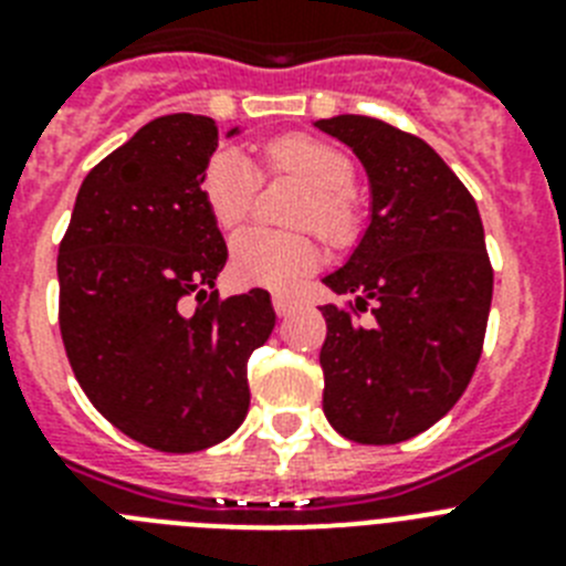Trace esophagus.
Returning a JSON list of instances; mask_svg holds the SVG:
<instances>
[{
	"label": "esophagus",
	"mask_w": 566,
	"mask_h": 566,
	"mask_svg": "<svg viewBox=\"0 0 566 566\" xmlns=\"http://www.w3.org/2000/svg\"><path fill=\"white\" fill-rule=\"evenodd\" d=\"M272 303H274V312H277L280 317H289V314H292L294 308L300 306L297 300H294V297H289V294H274V297H272Z\"/></svg>",
	"instance_id": "34e87169"
}]
</instances>
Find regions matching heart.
<instances>
[{"label": "heart", "instance_id": "1", "mask_svg": "<svg viewBox=\"0 0 566 566\" xmlns=\"http://www.w3.org/2000/svg\"><path fill=\"white\" fill-rule=\"evenodd\" d=\"M269 172L297 175L300 181L314 189L300 212V223H314V229L328 240H345L354 229L352 203L345 195L354 189V164L348 155L332 144L286 135L266 147ZM260 187L258 167L234 147H223L209 158L203 169V201L221 229L238 227L254 207ZM319 260V247L308 234L274 232V229L249 227L232 240V274L240 283L269 289L294 286Z\"/></svg>", "mask_w": 566, "mask_h": 566}]
</instances>
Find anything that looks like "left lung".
<instances>
[{
    "instance_id": "8db88e82",
    "label": "left lung",
    "mask_w": 566,
    "mask_h": 566,
    "mask_svg": "<svg viewBox=\"0 0 566 566\" xmlns=\"http://www.w3.org/2000/svg\"><path fill=\"white\" fill-rule=\"evenodd\" d=\"M314 127L348 144L368 175L371 218L326 274L354 313L323 306V411L345 439L397 444L451 411L482 357L493 269L473 195L433 147L368 115Z\"/></svg>"
}]
</instances>
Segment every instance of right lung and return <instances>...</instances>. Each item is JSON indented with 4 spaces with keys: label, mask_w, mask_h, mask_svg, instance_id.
Listing matches in <instances>:
<instances>
[{
    "label": "right lung",
    "mask_w": 566,
    "mask_h": 566,
    "mask_svg": "<svg viewBox=\"0 0 566 566\" xmlns=\"http://www.w3.org/2000/svg\"><path fill=\"white\" fill-rule=\"evenodd\" d=\"M214 149L207 115L144 124L90 169L59 247V326L78 385L118 431L167 453L238 431L247 363L274 328L263 289L211 292L229 258L201 189Z\"/></svg>",
    "instance_id": "add662e5"
}]
</instances>
